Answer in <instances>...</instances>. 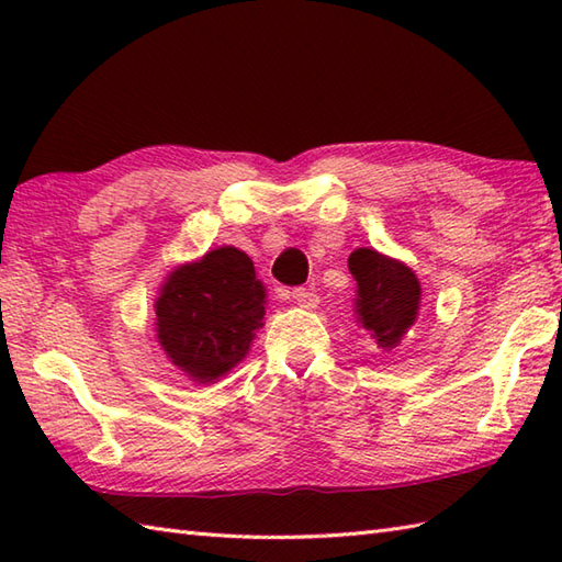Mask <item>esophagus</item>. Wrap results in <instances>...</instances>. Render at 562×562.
I'll list each match as a JSON object with an SVG mask.
<instances>
[{"instance_id":"1","label":"esophagus","mask_w":562,"mask_h":562,"mask_svg":"<svg viewBox=\"0 0 562 562\" xmlns=\"http://www.w3.org/2000/svg\"><path fill=\"white\" fill-rule=\"evenodd\" d=\"M292 300H294V304H300L302 308H314L318 304V296L314 292L304 290V288L292 290Z\"/></svg>"}]
</instances>
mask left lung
Returning a JSON list of instances; mask_svg holds the SVG:
<instances>
[{"label":"left lung","mask_w":562,"mask_h":562,"mask_svg":"<svg viewBox=\"0 0 562 562\" xmlns=\"http://www.w3.org/2000/svg\"><path fill=\"white\" fill-rule=\"evenodd\" d=\"M348 268L357 284L355 316L376 348L396 350L420 314V280L403 260L374 248H355Z\"/></svg>","instance_id":"left-lung-1"}]
</instances>
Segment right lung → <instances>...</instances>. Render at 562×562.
<instances>
[{
  "instance_id": "1",
  "label": "right lung",
  "mask_w": 562,
  "mask_h": 562,
  "mask_svg": "<svg viewBox=\"0 0 562 562\" xmlns=\"http://www.w3.org/2000/svg\"><path fill=\"white\" fill-rule=\"evenodd\" d=\"M266 304V288L244 250H207L166 274L154 302L157 342L183 376L214 384L244 362Z\"/></svg>"
}]
</instances>
